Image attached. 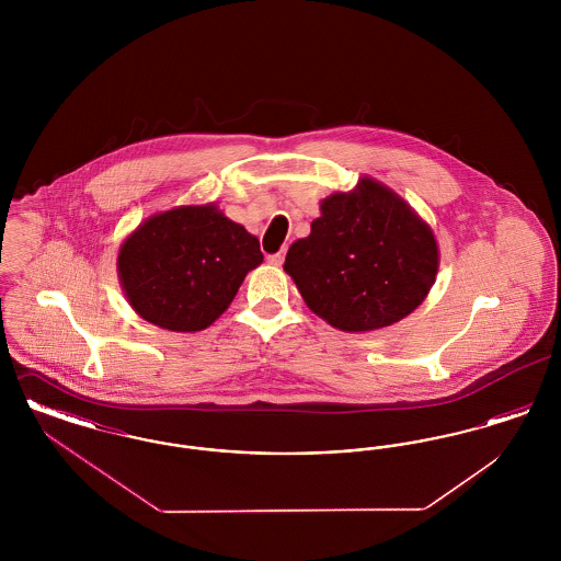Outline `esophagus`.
I'll return each instance as SVG.
<instances>
[{"instance_id":"esophagus-1","label":"esophagus","mask_w":561,"mask_h":561,"mask_svg":"<svg viewBox=\"0 0 561 561\" xmlns=\"http://www.w3.org/2000/svg\"><path fill=\"white\" fill-rule=\"evenodd\" d=\"M267 261L271 263V265H282V263H284V252L271 254V256H267Z\"/></svg>"}]
</instances>
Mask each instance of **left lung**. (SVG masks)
Returning a JSON list of instances; mask_svg holds the SVG:
<instances>
[{
	"mask_svg": "<svg viewBox=\"0 0 561 561\" xmlns=\"http://www.w3.org/2000/svg\"><path fill=\"white\" fill-rule=\"evenodd\" d=\"M309 238L294 241L284 268L321 320L370 332L410 316L435 284L437 241L396 191L359 179L320 206Z\"/></svg>",
	"mask_w": 561,
	"mask_h": 561,
	"instance_id": "left-lung-1",
	"label": "left lung"
}]
</instances>
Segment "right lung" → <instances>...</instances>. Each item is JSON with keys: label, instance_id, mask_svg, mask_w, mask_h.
I'll list each match as a JSON object with an SVG mask.
<instances>
[{"label": "right lung", "instance_id": "right-lung-1", "mask_svg": "<svg viewBox=\"0 0 561 561\" xmlns=\"http://www.w3.org/2000/svg\"><path fill=\"white\" fill-rule=\"evenodd\" d=\"M261 243L214 204L153 214L119 248L117 275L134 311L163 330L199 332L218 320Z\"/></svg>", "mask_w": 561, "mask_h": 561}]
</instances>
